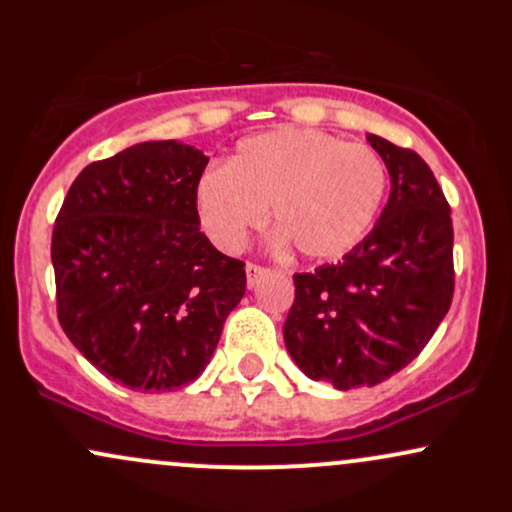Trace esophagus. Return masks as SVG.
<instances>
[{
    "label": "esophagus",
    "mask_w": 512,
    "mask_h": 512,
    "mask_svg": "<svg viewBox=\"0 0 512 512\" xmlns=\"http://www.w3.org/2000/svg\"><path fill=\"white\" fill-rule=\"evenodd\" d=\"M245 274H248V286H250V289H255V286L260 284L262 279H267L269 269L262 267V264H257V262H248V267H245Z\"/></svg>",
    "instance_id": "34e87169"
}]
</instances>
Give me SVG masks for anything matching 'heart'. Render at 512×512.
<instances>
[{"label": "heart", "instance_id": "1", "mask_svg": "<svg viewBox=\"0 0 512 512\" xmlns=\"http://www.w3.org/2000/svg\"><path fill=\"white\" fill-rule=\"evenodd\" d=\"M387 192L383 156L320 129L281 127L243 139L226 168L197 182V211L209 238L240 250L267 207L281 238L303 257L330 260L356 248Z\"/></svg>", "mask_w": 512, "mask_h": 512}]
</instances>
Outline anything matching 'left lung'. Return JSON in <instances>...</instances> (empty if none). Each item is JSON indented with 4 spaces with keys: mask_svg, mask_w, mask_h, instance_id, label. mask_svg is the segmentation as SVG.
I'll return each mask as SVG.
<instances>
[{
    "mask_svg": "<svg viewBox=\"0 0 512 512\" xmlns=\"http://www.w3.org/2000/svg\"><path fill=\"white\" fill-rule=\"evenodd\" d=\"M392 178L380 221L342 262L293 274L284 342L308 378L378 385L424 351L455 293L450 204L416 151L368 134Z\"/></svg>",
    "mask_w": 512,
    "mask_h": 512,
    "instance_id": "8db88e82",
    "label": "left lung"
}]
</instances>
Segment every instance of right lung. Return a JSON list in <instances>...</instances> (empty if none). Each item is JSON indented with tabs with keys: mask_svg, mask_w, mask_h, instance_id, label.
<instances>
[{
	"mask_svg": "<svg viewBox=\"0 0 512 512\" xmlns=\"http://www.w3.org/2000/svg\"><path fill=\"white\" fill-rule=\"evenodd\" d=\"M207 163L173 139L88 163L52 228L57 320L93 366L132 390L197 380L245 293V262L199 231Z\"/></svg>",
	"mask_w": 512,
	"mask_h": 512,
	"instance_id": "right-lung-1",
	"label": "right lung"
}]
</instances>
